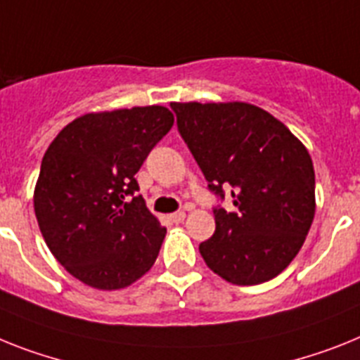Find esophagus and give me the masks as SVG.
<instances>
[{
	"label": "esophagus",
	"mask_w": 360,
	"mask_h": 360,
	"mask_svg": "<svg viewBox=\"0 0 360 360\" xmlns=\"http://www.w3.org/2000/svg\"><path fill=\"white\" fill-rule=\"evenodd\" d=\"M185 217H186L185 210H177V212L172 214L170 219H172V221H174V223H183V221H185Z\"/></svg>",
	"instance_id": "34e87169"
}]
</instances>
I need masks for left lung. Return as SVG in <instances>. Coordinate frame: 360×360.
Listing matches in <instances>:
<instances>
[{
	"label": "left lung",
	"instance_id": "left-lung-1",
	"mask_svg": "<svg viewBox=\"0 0 360 360\" xmlns=\"http://www.w3.org/2000/svg\"><path fill=\"white\" fill-rule=\"evenodd\" d=\"M177 129L219 201L205 264L236 285L278 276L298 255L315 216V172L306 146L267 111L245 102H172Z\"/></svg>",
	"mask_w": 360,
	"mask_h": 360
}]
</instances>
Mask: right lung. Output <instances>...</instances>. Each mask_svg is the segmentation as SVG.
Listing matches in <instances>:
<instances>
[{
	"mask_svg": "<svg viewBox=\"0 0 360 360\" xmlns=\"http://www.w3.org/2000/svg\"><path fill=\"white\" fill-rule=\"evenodd\" d=\"M172 126L162 105L89 113L47 148L36 219L54 258L80 282L128 288L155 262L166 229L135 195V174Z\"/></svg>",
	"mask_w": 360,
	"mask_h": 360,
	"instance_id": "1",
	"label": "right lung"
}]
</instances>
